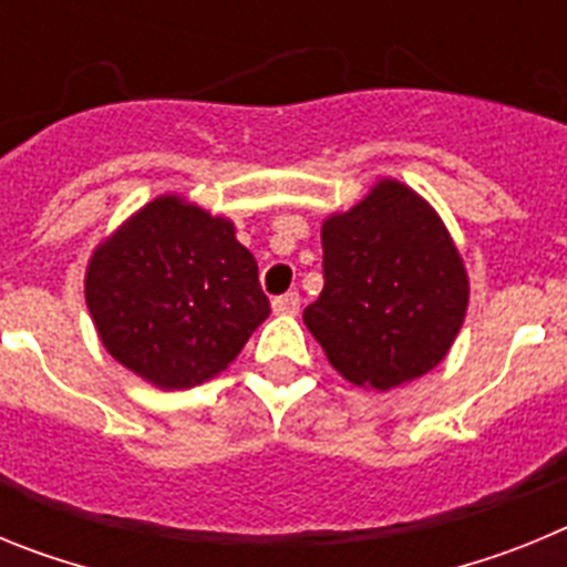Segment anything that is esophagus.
<instances>
[{
    "mask_svg": "<svg viewBox=\"0 0 567 567\" xmlns=\"http://www.w3.org/2000/svg\"><path fill=\"white\" fill-rule=\"evenodd\" d=\"M272 309H275V315H298V309H300V295H298V292L278 295V298L272 300Z\"/></svg>",
    "mask_w": 567,
    "mask_h": 567,
    "instance_id": "obj_1",
    "label": "esophagus"
}]
</instances>
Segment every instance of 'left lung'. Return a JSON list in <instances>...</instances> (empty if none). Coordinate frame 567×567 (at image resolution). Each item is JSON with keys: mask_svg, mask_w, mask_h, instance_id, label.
I'll use <instances>...</instances> for the list:
<instances>
[{"mask_svg": "<svg viewBox=\"0 0 567 567\" xmlns=\"http://www.w3.org/2000/svg\"><path fill=\"white\" fill-rule=\"evenodd\" d=\"M323 292L303 309L329 363L385 392L445 358L463 327L468 278L434 209L398 182L323 224Z\"/></svg>", "mask_w": 567, "mask_h": 567, "instance_id": "obj_1", "label": "left lung"}]
</instances>
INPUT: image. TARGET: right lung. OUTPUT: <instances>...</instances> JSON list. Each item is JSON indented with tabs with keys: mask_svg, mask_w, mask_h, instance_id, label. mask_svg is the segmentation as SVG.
Returning a JSON list of instances; mask_svg holds the SVG:
<instances>
[{
	"mask_svg": "<svg viewBox=\"0 0 567 567\" xmlns=\"http://www.w3.org/2000/svg\"><path fill=\"white\" fill-rule=\"evenodd\" d=\"M84 295L107 352L162 389L215 378L269 315L258 264L233 224L175 195L104 240Z\"/></svg>",
	"mask_w": 567,
	"mask_h": 567,
	"instance_id": "1",
	"label": "right lung"
}]
</instances>
